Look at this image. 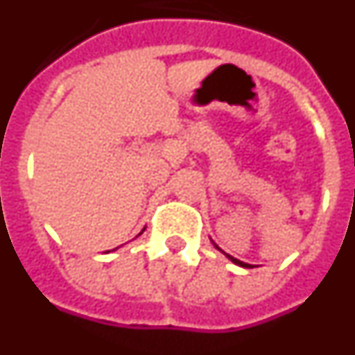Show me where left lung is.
<instances>
[{
  "mask_svg": "<svg viewBox=\"0 0 355 355\" xmlns=\"http://www.w3.org/2000/svg\"><path fill=\"white\" fill-rule=\"evenodd\" d=\"M216 249H218V247H216ZM225 256H227V258L231 259V261H233V263H236V265H240V266H249V265H245V263H243V261H238V259H234L233 256H229V254H225Z\"/></svg>",
  "mask_w": 355,
  "mask_h": 355,
  "instance_id": "left-lung-1",
  "label": "left lung"
}]
</instances>
